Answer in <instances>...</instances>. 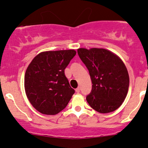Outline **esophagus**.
<instances>
[{
    "mask_svg": "<svg viewBox=\"0 0 148 148\" xmlns=\"http://www.w3.org/2000/svg\"><path fill=\"white\" fill-rule=\"evenodd\" d=\"M75 90H76V92H77V93L80 92V88H76V89Z\"/></svg>",
    "mask_w": 148,
    "mask_h": 148,
    "instance_id": "34e87169",
    "label": "esophagus"
}]
</instances>
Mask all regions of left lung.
<instances>
[{
	"instance_id": "1",
	"label": "left lung",
	"mask_w": 148,
	"mask_h": 148,
	"mask_svg": "<svg viewBox=\"0 0 148 148\" xmlns=\"http://www.w3.org/2000/svg\"><path fill=\"white\" fill-rule=\"evenodd\" d=\"M77 52L89 71L92 84L90 93L86 97L88 103L101 113L115 111L125 101L130 85L123 60L104 49L81 48Z\"/></svg>"
}]
</instances>
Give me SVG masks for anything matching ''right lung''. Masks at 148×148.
<instances>
[{
  "instance_id": "add662e5",
  "label": "right lung",
  "mask_w": 148,
  "mask_h": 148,
  "mask_svg": "<svg viewBox=\"0 0 148 148\" xmlns=\"http://www.w3.org/2000/svg\"><path fill=\"white\" fill-rule=\"evenodd\" d=\"M76 53L74 50L44 51L28 65L24 78L25 93L30 103L42 114L60 113L75 92L64 69Z\"/></svg>"
}]
</instances>
